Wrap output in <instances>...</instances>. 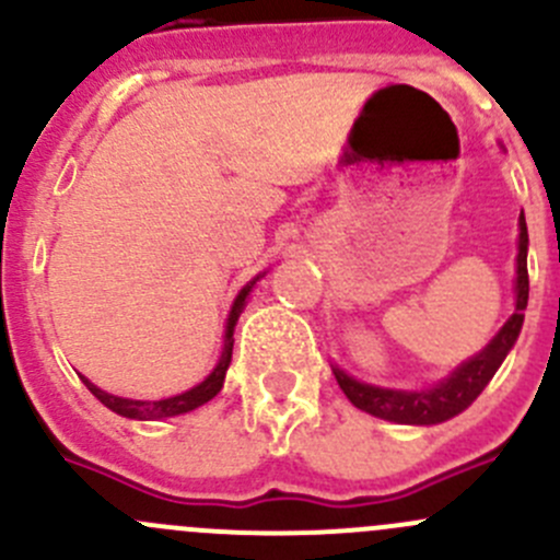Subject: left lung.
Masks as SVG:
<instances>
[{
  "label": "left lung",
  "instance_id": "8db88e82",
  "mask_svg": "<svg viewBox=\"0 0 560 560\" xmlns=\"http://www.w3.org/2000/svg\"><path fill=\"white\" fill-rule=\"evenodd\" d=\"M525 306H528V226H525V215H520L517 308H514L509 323L501 328V334L479 355L465 361L452 377L443 380V383H438L430 390L374 388V385L358 383V380L347 377L345 372L334 369L336 380H339V388L345 390V396L358 410L385 418V421H396V424H441V421H448L457 412H463L485 390L492 374L498 372L506 352L517 341L525 319Z\"/></svg>",
  "mask_w": 560,
  "mask_h": 560
}]
</instances>
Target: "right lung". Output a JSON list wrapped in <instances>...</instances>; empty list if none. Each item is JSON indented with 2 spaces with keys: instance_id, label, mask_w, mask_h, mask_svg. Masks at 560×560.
Returning a JSON list of instances; mask_svg holds the SVG:
<instances>
[{
  "instance_id": "obj_1",
  "label": "right lung",
  "mask_w": 560,
  "mask_h": 560,
  "mask_svg": "<svg viewBox=\"0 0 560 560\" xmlns=\"http://www.w3.org/2000/svg\"><path fill=\"white\" fill-rule=\"evenodd\" d=\"M257 279H259V276H257ZM257 279H254V281H257ZM254 281H252V284L243 287L241 295L235 298V306H232L230 319H226V345H224V352H221L219 366H215L213 372H210L208 377L202 380V383L194 385L191 390H186V394H177V396H170V399H159V401L122 399V396H114V394H106V390H101L97 385H92L86 377H81V380H84L86 388L92 390V396H97V399H101L103 405L108 407V410H114L117 416H125V418H142V421H155V418H172V416H180V412L197 410V407H202L205 401L213 399V396L221 390V385H224L226 369H230V361H232V345H235V339H232V330H235V323H237V317H241V308H243V303H246V295L252 292Z\"/></svg>"
}]
</instances>
